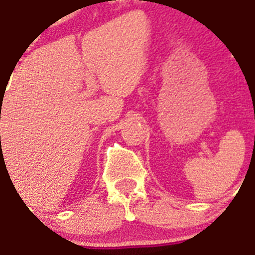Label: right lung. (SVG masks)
Masks as SVG:
<instances>
[{"label":"right lung","instance_id":"right-lung-1","mask_svg":"<svg viewBox=\"0 0 255 255\" xmlns=\"http://www.w3.org/2000/svg\"><path fill=\"white\" fill-rule=\"evenodd\" d=\"M1 100H2V96H1Z\"/></svg>","mask_w":255,"mask_h":255}]
</instances>
